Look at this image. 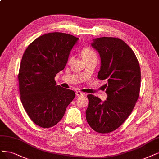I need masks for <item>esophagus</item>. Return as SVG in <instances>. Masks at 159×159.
<instances>
[{"instance_id":"1","label":"esophagus","mask_w":159,"mask_h":159,"mask_svg":"<svg viewBox=\"0 0 159 159\" xmlns=\"http://www.w3.org/2000/svg\"><path fill=\"white\" fill-rule=\"evenodd\" d=\"M75 95L77 97H81V96H83L84 95V93L80 91H78L75 92Z\"/></svg>"}]
</instances>
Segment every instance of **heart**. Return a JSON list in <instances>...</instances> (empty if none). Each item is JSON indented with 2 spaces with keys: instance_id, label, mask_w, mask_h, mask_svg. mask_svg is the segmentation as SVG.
Returning a JSON list of instances; mask_svg holds the SVG:
<instances>
[{
  "instance_id": "heart-1",
  "label": "heart",
  "mask_w": 159,
  "mask_h": 159,
  "mask_svg": "<svg viewBox=\"0 0 159 159\" xmlns=\"http://www.w3.org/2000/svg\"><path fill=\"white\" fill-rule=\"evenodd\" d=\"M82 56L85 61L91 59H97V54L91 48H85L81 52Z\"/></svg>"
}]
</instances>
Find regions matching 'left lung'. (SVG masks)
I'll return each instance as SVG.
<instances>
[{
  "label": "left lung",
  "mask_w": 159,
  "mask_h": 159,
  "mask_svg": "<svg viewBox=\"0 0 159 159\" xmlns=\"http://www.w3.org/2000/svg\"><path fill=\"white\" fill-rule=\"evenodd\" d=\"M91 47L98 52L101 68L97 77L107 80V100L88 95L85 114L91 128L101 134L118 128L132 113L141 86V71L132 49L122 39L103 37L93 39Z\"/></svg>",
  "instance_id": "1"
}]
</instances>
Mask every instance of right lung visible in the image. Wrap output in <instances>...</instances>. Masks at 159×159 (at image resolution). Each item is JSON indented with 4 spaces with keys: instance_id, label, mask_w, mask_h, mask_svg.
<instances>
[{
    "instance_id": "add662e5",
    "label": "right lung",
    "mask_w": 159,
    "mask_h": 159,
    "mask_svg": "<svg viewBox=\"0 0 159 159\" xmlns=\"http://www.w3.org/2000/svg\"><path fill=\"white\" fill-rule=\"evenodd\" d=\"M78 38L54 32L37 37L27 47L18 74L20 98L30 119L40 127L55 125L75 97L74 91L57 85L54 77L68 62Z\"/></svg>"
}]
</instances>
